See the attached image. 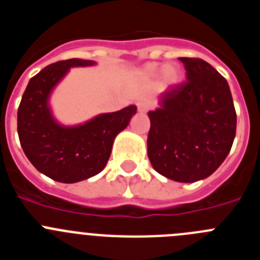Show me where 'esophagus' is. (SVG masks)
<instances>
[{
	"mask_svg": "<svg viewBox=\"0 0 260 260\" xmlns=\"http://www.w3.org/2000/svg\"><path fill=\"white\" fill-rule=\"evenodd\" d=\"M137 107H138V110H139L141 113H146L147 110L151 108V104L147 102V100H141V102L137 103Z\"/></svg>",
	"mask_w": 260,
	"mask_h": 260,
	"instance_id": "34e87169",
	"label": "esophagus"
}]
</instances>
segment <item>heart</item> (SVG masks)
Wrapping results in <instances>:
<instances>
[{
	"mask_svg": "<svg viewBox=\"0 0 260 260\" xmlns=\"http://www.w3.org/2000/svg\"><path fill=\"white\" fill-rule=\"evenodd\" d=\"M143 75L148 79H153V78H157L160 75L161 83L164 86H174L181 79L180 70L174 65H168L164 68L158 63H150L144 68Z\"/></svg>",
	"mask_w": 260,
	"mask_h": 260,
	"instance_id": "1",
	"label": "heart"
}]
</instances>
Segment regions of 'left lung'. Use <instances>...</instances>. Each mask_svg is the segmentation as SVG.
I'll return each mask as SVG.
<instances>
[{
	"mask_svg": "<svg viewBox=\"0 0 260 260\" xmlns=\"http://www.w3.org/2000/svg\"><path fill=\"white\" fill-rule=\"evenodd\" d=\"M186 82L162 92L148 112L147 153L153 169L177 182L204 180L222 164L237 116L228 82L208 62L181 57Z\"/></svg>",
	"mask_w": 260,
	"mask_h": 260,
	"instance_id": "1",
	"label": "left lung"
}]
</instances>
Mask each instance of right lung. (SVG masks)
Here are the masks:
<instances>
[{
  "label": "right lung",
  "instance_id": "right-lung-1",
  "mask_svg": "<svg viewBox=\"0 0 260 260\" xmlns=\"http://www.w3.org/2000/svg\"><path fill=\"white\" fill-rule=\"evenodd\" d=\"M89 59L54 62L31 78L18 108V135L31 164L40 173L63 183L96 176L109 160L114 138L137 113L130 105L103 113L78 126H62L53 118L48 102L53 88L75 66H92Z\"/></svg>",
  "mask_w": 260,
  "mask_h": 260
}]
</instances>
